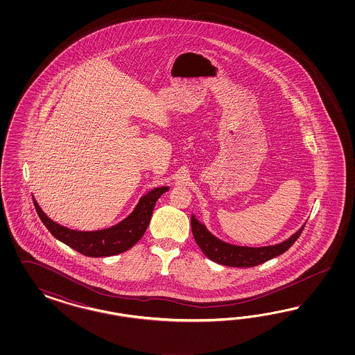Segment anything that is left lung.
<instances>
[{"instance_id":"1","label":"left lung","mask_w":355,"mask_h":355,"mask_svg":"<svg viewBox=\"0 0 355 355\" xmlns=\"http://www.w3.org/2000/svg\"><path fill=\"white\" fill-rule=\"evenodd\" d=\"M301 229L293 236L275 246H266V248H243V246H234L229 245L224 241L212 236L203 224H200L195 216H191V229H193V238L198 246L203 251L205 257L211 259L212 261L227 266V267H238V268H248L255 267L267 260L276 258L294 245V242L301 236Z\"/></svg>"}]
</instances>
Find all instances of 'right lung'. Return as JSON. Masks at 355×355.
I'll return each instance as SVG.
<instances>
[{"label":"right lung","mask_w":355,"mask_h":355,"mask_svg":"<svg viewBox=\"0 0 355 355\" xmlns=\"http://www.w3.org/2000/svg\"><path fill=\"white\" fill-rule=\"evenodd\" d=\"M168 190V186L150 190V193L141 196L139 203L129 217L117 225L96 232H79L54 223L44 214L40 205L33 198L37 215L54 238L86 257L103 258L125 252L139 241L148 227L157 199Z\"/></svg>","instance_id":"add662e5"}]
</instances>
